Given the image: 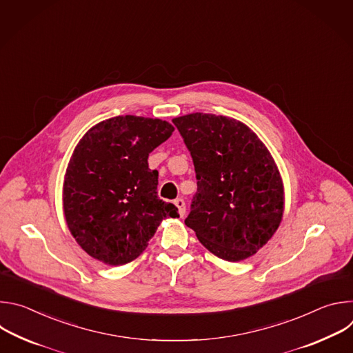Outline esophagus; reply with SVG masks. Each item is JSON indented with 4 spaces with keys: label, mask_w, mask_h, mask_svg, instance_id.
<instances>
[{
    "label": "esophagus",
    "mask_w": 353,
    "mask_h": 353,
    "mask_svg": "<svg viewBox=\"0 0 353 353\" xmlns=\"http://www.w3.org/2000/svg\"><path fill=\"white\" fill-rule=\"evenodd\" d=\"M174 205L177 207L180 216H184L185 215V203H184V199L183 198H176L174 199Z\"/></svg>",
    "instance_id": "obj_1"
}]
</instances>
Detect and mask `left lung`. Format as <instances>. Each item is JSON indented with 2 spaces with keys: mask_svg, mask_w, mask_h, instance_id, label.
I'll list each match as a JSON object with an SVG mask.
<instances>
[{
  "mask_svg": "<svg viewBox=\"0 0 353 353\" xmlns=\"http://www.w3.org/2000/svg\"><path fill=\"white\" fill-rule=\"evenodd\" d=\"M192 158L196 192L184 223L211 253L240 261L267 244L283 215V185L265 145L215 114L173 119Z\"/></svg>",
  "mask_w": 353,
  "mask_h": 353,
  "instance_id": "left-lung-1",
  "label": "left lung"
}]
</instances>
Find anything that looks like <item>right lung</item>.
Segmentation results:
<instances>
[{
    "instance_id": "obj_1",
    "label": "right lung",
    "mask_w": 353,
    "mask_h": 353,
    "mask_svg": "<svg viewBox=\"0 0 353 353\" xmlns=\"http://www.w3.org/2000/svg\"><path fill=\"white\" fill-rule=\"evenodd\" d=\"M173 125L119 116L96 124L77 145L64 180V215L77 243L94 260L123 265L137 259L162 219L177 207L158 196V170L148 157Z\"/></svg>"
}]
</instances>
